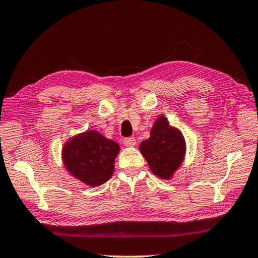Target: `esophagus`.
Returning <instances> with one entry per match:
<instances>
[{
	"label": "esophagus",
	"mask_w": 258,
	"mask_h": 258,
	"mask_svg": "<svg viewBox=\"0 0 258 258\" xmlns=\"http://www.w3.org/2000/svg\"><path fill=\"white\" fill-rule=\"evenodd\" d=\"M123 145L127 146V147H134L136 145V139L134 137H127L123 139Z\"/></svg>",
	"instance_id": "34e87169"
}]
</instances>
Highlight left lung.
I'll list each match as a JSON object with an SVG mask.
<instances>
[{"mask_svg": "<svg viewBox=\"0 0 258 258\" xmlns=\"http://www.w3.org/2000/svg\"><path fill=\"white\" fill-rule=\"evenodd\" d=\"M152 172L160 178L168 179L182 164L185 155V142L181 131L169 125L160 115L150 131V137L139 146Z\"/></svg>", "mask_w": 258, "mask_h": 258, "instance_id": "8db88e82", "label": "left lung"}]
</instances>
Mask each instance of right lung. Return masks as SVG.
<instances>
[{
	"label": "right lung",
	"mask_w": 258,
	"mask_h": 258,
	"mask_svg": "<svg viewBox=\"0 0 258 258\" xmlns=\"http://www.w3.org/2000/svg\"><path fill=\"white\" fill-rule=\"evenodd\" d=\"M119 150L113 140L90 130L67 142L62 148V159L73 176L87 185L98 186L112 176Z\"/></svg>",
	"instance_id": "right-lung-1"
}]
</instances>
